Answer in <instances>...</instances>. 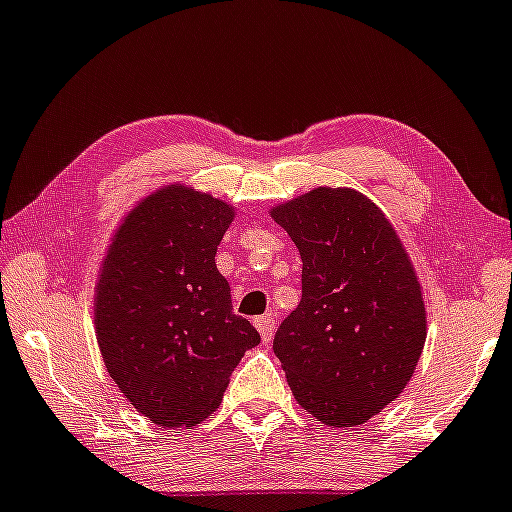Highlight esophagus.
I'll use <instances>...</instances> for the list:
<instances>
[{"label":"esophagus","mask_w":512,"mask_h":512,"mask_svg":"<svg viewBox=\"0 0 512 512\" xmlns=\"http://www.w3.org/2000/svg\"><path fill=\"white\" fill-rule=\"evenodd\" d=\"M255 328L260 331L262 340L269 342L274 338V331H276V321L271 319V316H260V319H255Z\"/></svg>","instance_id":"esophagus-1"}]
</instances>
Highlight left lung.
Wrapping results in <instances>:
<instances>
[{
	"label": "left lung",
	"instance_id": "8db88e82",
	"mask_svg": "<svg viewBox=\"0 0 512 512\" xmlns=\"http://www.w3.org/2000/svg\"><path fill=\"white\" fill-rule=\"evenodd\" d=\"M302 257V300L274 335L295 401L354 428L392 404L416 371L423 290L385 212L354 189L319 186L271 208Z\"/></svg>",
	"mask_w": 512,
	"mask_h": 512
}]
</instances>
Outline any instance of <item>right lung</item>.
I'll return each mask as SVG.
<instances>
[{"label":"right lung","instance_id":"add662e5","mask_svg":"<svg viewBox=\"0 0 512 512\" xmlns=\"http://www.w3.org/2000/svg\"><path fill=\"white\" fill-rule=\"evenodd\" d=\"M234 205L167 184L122 217L94 288L103 364L141 416L191 428L222 404L260 333L231 307L215 255Z\"/></svg>","mask_w":512,"mask_h":512}]
</instances>
